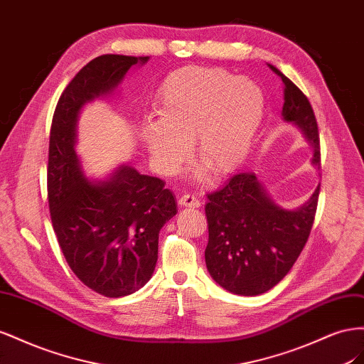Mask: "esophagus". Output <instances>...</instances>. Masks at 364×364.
I'll list each match as a JSON object with an SVG mask.
<instances>
[{
    "instance_id": "34e87169",
    "label": "esophagus",
    "mask_w": 364,
    "mask_h": 364,
    "mask_svg": "<svg viewBox=\"0 0 364 364\" xmlns=\"http://www.w3.org/2000/svg\"><path fill=\"white\" fill-rule=\"evenodd\" d=\"M179 205L181 206H188V208H199L202 205V202L197 199V197L191 196V194H183V196H181Z\"/></svg>"
}]
</instances>
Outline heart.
<instances>
[{"instance_id": "b5f03b06", "label": "heart", "mask_w": 364, "mask_h": 364, "mask_svg": "<svg viewBox=\"0 0 364 364\" xmlns=\"http://www.w3.org/2000/svg\"><path fill=\"white\" fill-rule=\"evenodd\" d=\"M155 109L139 139L159 171L173 174L194 158L214 178L235 171L247 158L264 118V94L246 77L223 68L185 67L162 80Z\"/></svg>"}]
</instances>
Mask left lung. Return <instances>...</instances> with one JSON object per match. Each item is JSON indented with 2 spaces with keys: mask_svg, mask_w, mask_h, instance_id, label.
Here are the masks:
<instances>
[{
  "mask_svg": "<svg viewBox=\"0 0 364 364\" xmlns=\"http://www.w3.org/2000/svg\"><path fill=\"white\" fill-rule=\"evenodd\" d=\"M269 67L284 83V121L294 124L310 142L311 162L318 168L321 146L313 107L290 79L273 65ZM318 190L321 185L302 206L285 209L272 200L255 174L240 173L208 194L205 262L220 287L240 296L273 289L290 272L311 232Z\"/></svg>",
  "mask_w": 364,
  "mask_h": 364,
  "instance_id": "1",
  "label": "left lung"
}]
</instances>
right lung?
I'll return each mask as SVG.
<instances>
[{"label": "right lung", "mask_w": 364, "mask_h": 364, "mask_svg": "<svg viewBox=\"0 0 364 364\" xmlns=\"http://www.w3.org/2000/svg\"><path fill=\"white\" fill-rule=\"evenodd\" d=\"M149 59L95 58L65 87L51 123L47 183L54 234L75 277L107 297L132 294L149 282L159 230L178 203L161 179L127 164L105 179L86 178L75 153L77 119L86 103L112 95L130 67Z\"/></svg>", "instance_id": "right-lung-1"}]
</instances>
